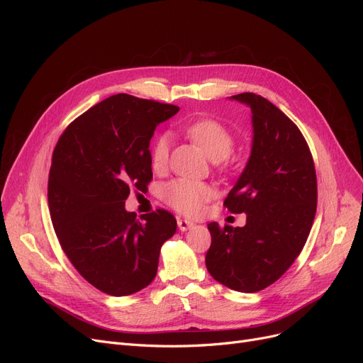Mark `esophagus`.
<instances>
[{"label": "esophagus", "instance_id": "esophagus-1", "mask_svg": "<svg viewBox=\"0 0 363 363\" xmlns=\"http://www.w3.org/2000/svg\"><path fill=\"white\" fill-rule=\"evenodd\" d=\"M194 226H196V223H193L191 220H186V219H178V228H179V231H182V233L189 231V230H193Z\"/></svg>", "mask_w": 363, "mask_h": 363}]
</instances>
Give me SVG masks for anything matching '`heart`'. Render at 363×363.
<instances>
[{
  "label": "heart",
  "mask_w": 363,
  "mask_h": 363,
  "mask_svg": "<svg viewBox=\"0 0 363 363\" xmlns=\"http://www.w3.org/2000/svg\"><path fill=\"white\" fill-rule=\"evenodd\" d=\"M186 135L196 143L204 155L212 162H222L231 155L235 140L226 126L213 119H200L184 128ZM170 148L169 133H160L151 147V166L162 170L167 164ZM162 199L184 215H196L201 211L206 201L215 196V189L201 181L178 178L162 186Z\"/></svg>",
  "instance_id": "obj_1"
}]
</instances>
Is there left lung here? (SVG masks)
Here are the masks:
<instances>
[{
    "mask_svg": "<svg viewBox=\"0 0 363 363\" xmlns=\"http://www.w3.org/2000/svg\"><path fill=\"white\" fill-rule=\"evenodd\" d=\"M230 99L252 108L253 141L223 204L247 219L237 228L207 225L206 268L228 289L256 293L281 278L306 244L316 213V172L306 140L277 106L253 92Z\"/></svg>",
    "mask_w": 363,
    "mask_h": 363,
    "instance_id": "obj_1",
    "label": "left lung"
}]
</instances>
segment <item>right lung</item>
<instances>
[{"instance_id":"add662e5","label":"right lung","mask_w":363,"mask_h":363,"mask_svg":"<svg viewBox=\"0 0 363 363\" xmlns=\"http://www.w3.org/2000/svg\"><path fill=\"white\" fill-rule=\"evenodd\" d=\"M179 107L111 95L74 119L52 152L48 206L72 264L110 296L137 293L155 279L160 249L177 233L174 215L128 212L130 186L152 178L150 140Z\"/></svg>"}]
</instances>
